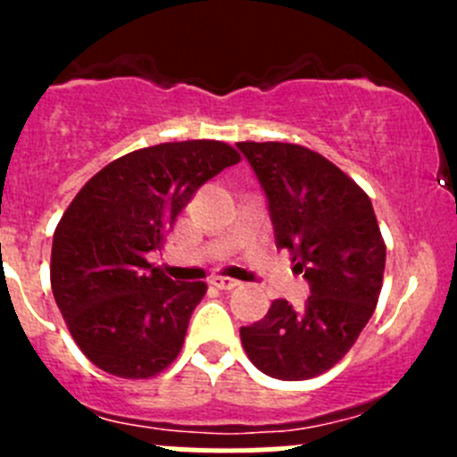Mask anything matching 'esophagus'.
<instances>
[{
  "mask_svg": "<svg viewBox=\"0 0 457 457\" xmlns=\"http://www.w3.org/2000/svg\"><path fill=\"white\" fill-rule=\"evenodd\" d=\"M210 283L219 289H234L238 285V280L229 278V276H212Z\"/></svg>",
  "mask_w": 457,
  "mask_h": 457,
  "instance_id": "esophagus-1",
  "label": "esophagus"
}]
</instances>
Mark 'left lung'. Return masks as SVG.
Segmentation results:
<instances>
[{"instance_id":"8db88e82","label":"left lung","mask_w":457,"mask_h":457,"mask_svg":"<svg viewBox=\"0 0 457 457\" xmlns=\"http://www.w3.org/2000/svg\"><path fill=\"white\" fill-rule=\"evenodd\" d=\"M267 199L276 247L292 252L310 298H278L265 318L241 327V343L262 373L305 380L331 370L376 310L386 247L371 199L331 161L303 145L241 141Z\"/></svg>"}]
</instances>
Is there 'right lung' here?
<instances>
[{
	"mask_svg": "<svg viewBox=\"0 0 457 457\" xmlns=\"http://www.w3.org/2000/svg\"><path fill=\"white\" fill-rule=\"evenodd\" d=\"M223 141L143 147L105 165L72 199L53 237L50 285L81 352L119 378H150L179 356L207 285L145 261L205 181L238 163Z\"/></svg>",
	"mask_w": 457,
	"mask_h": 457,
	"instance_id": "obj_1",
	"label": "right lung"
}]
</instances>
